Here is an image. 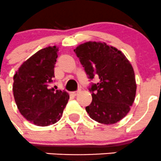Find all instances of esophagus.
I'll list each match as a JSON object with an SVG mask.
<instances>
[{
  "instance_id": "obj_1",
  "label": "esophagus",
  "mask_w": 161,
  "mask_h": 161,
  "mask_svg": "<svg viewBox=\"0 0 161 161\" xmlns=\"http://www.w3.org/2000/svg\"><path fill=\"white\" fill-rule=\"evenodd\" d=\"M79 90H77V91H73V92H71V95H72V96H76L77 95V93H79Z\"/></svg>"
}]
</instances>
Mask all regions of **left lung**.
Wrapping results in <instances>:
<instances>
[{"label": "left lung", "mask_w": 161, "mask_h": 161, "mask_svg": "<svg viewBox=\"0 0 161 161\" xmlns=\"http://www.w3.org/2000/svg\"><path fill=\"white\" fill-rule=\"evenodd\" d=\"M88 79L98 76L90 83L92 102L86 107L93 120L114 124L127 115L136 94L135 72L124 53L105 43L88 42L74 49Z\"/></svg>", "instance_id": "8db88e82"}]
</instances>
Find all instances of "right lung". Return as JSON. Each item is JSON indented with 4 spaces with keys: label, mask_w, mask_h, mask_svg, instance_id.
Masks as SVG:
<instances>
[{
    "label": "right lung",
    "mask_w": 161,
    "mask_h": 161,
    "mask_svg": "<svg viewBox=\"0 0 161 161\" xmlns=\"http://www.w3.org/2000/svg\"><path fill=\"white\" fill-rule=\"evenodd\" d=\"M58 49L37 51L20 66L13 77V95L19 111L26 120L46 127L57 123L69 99L67 92L50 88Z\"/></svg>",
    "instance_id": "1"
}]
</instances>
